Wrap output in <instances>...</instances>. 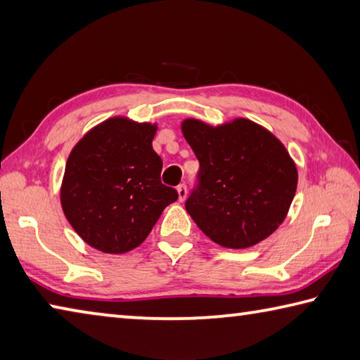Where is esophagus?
<instances>
[{
	"label": "esophagus",
	"instance_id": "34e87169",
	"mask_svg": "<svg viewBox=\"0 0 360 360\" xmlns=\"http://www.w3.org/2000/svg\"><path fill=\"white\" fill-rule=\"evenodd\" d=\"M186 197H187V187L184 184L178 186V200H179V202H184Z\"/></svg>",
	"mask_w": 360,
	"mask_h": 360
}]
</instances>
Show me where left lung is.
Instances as JSON below:
<instances>
[{
  "mask_svg": "<svg viewBox=\"0 0 360 360\" xmlns=\"http://www.w3.org/2000/svg\"><path fill=\"white\" fill-rule=\"evenodd\" d=\"M181 130L200 162V184L186 202L198 229L229 249L268 238L288 216L297 191V167L284 144L243 117L216 127L186 119Z\"/></svg>",
  "mask_w": 360,
  "mask_h": 360,
  "instance_id": "1",
  "label": "left lung"
}]
</instances>
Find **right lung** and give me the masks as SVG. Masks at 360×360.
Here are the masks:
<instances>
[{"instance_id": "add662e5", "label": "right lung", "mask_w": 360, "mask_h": 360, "mask_svg": "<svg viewBox=\"0 0 360 360\" xmlns=\"http://www.w3.org/2000/svg\"><path fill=\"white\" fill-rule=\"evenodd\" d=\"M157 124L124 115L106 119L79 139L66 160L60 203L76 233L94 249L124 254L148 238L178 192L162 184L152 149Z\"/></svg>"}]
</instances>
